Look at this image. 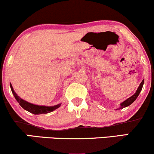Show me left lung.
<instances>
[{
    "mask_svg": "<svg viewBox=\"0 0 154 154\" xmlns=\"http://www.w3.org/2000/svg\"><path fill=\"white\" fill-rule=\"evenodd\" d=\"M144 84V79H143V81L141 82L138 88L137 89V91L135 93V94L133 95H132L131 97H130V98H128L127 100H125V101H123L122 103H120V106L119 108V109H123V108H125L127 106H128L131 105V104L133 103L134 101L136 100V98H137V96H138L140 93V91H142V88H143V85ZM117 110V109H116Z\"/></svg>",
    "mask_w": 154,
    "mask_h": 154,
    "instance_id": "1",
    "label": "left lung"
}]
</instances>
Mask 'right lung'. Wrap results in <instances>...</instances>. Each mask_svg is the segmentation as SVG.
<instances>
[{"mask_svg": "<svg viewBox=\"0 0 154 154\" xmlns=\"http://www.w3.org/2000/svg\"><path fill=\"white\" fill-rule=\"evenodd\" d=\"M10 87L11 89L12 93L14 95L16 100H17V102L19 103V105L22 106L24 110L29 111V112L32 113L33 114H48V113H50L51 111L56 110V109L60 107V106L61 105V103L57 104V105L53 106H39V105H35V104L29 103V102L26 101V100H23L22 98H21L17 93H15L13 87H12L11 84L10 83Z\"/></svg>", "mask_w": 154, "mask_h": 154, "instance_id": "right-lung-1", "label": "right lung"}]
</instances>
